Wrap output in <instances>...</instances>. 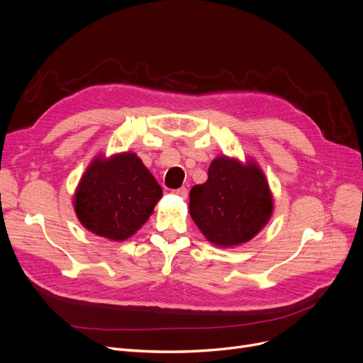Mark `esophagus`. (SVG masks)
I'll return each instance as SVG.
<instances>
[{
  "label": "esophagus",
  "mask_w": 363,
  "mask_h": 363,
  "mask_svg": "<svg viewBox=\"0 0 363 363\" xmlns=\"http://www.w3.org/2000/svg\"><path fill=\"white\" fill-rule=\"evenodd\" d=\"M174 194L179 196L181 199H186V197H188V189H186L185 186H181V188H178V189H174Z\"/></svg>",
  "instance_id": "1"
}]
</instances>
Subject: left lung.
Returning a JSON list of instances; mask_svg holds the SVG:
<instances>
[{"instance_id":"8db88e82","label":"left lung","mask_w":363,"mask_h":363,"mask_svg":"<svg viewBox=\"0 0 363 363\" xmlns=\"http://www.w3.org/2000/svg\"><path fill=\"white\" fill-rule=\"evenodd\" d=\"M273 196L254 162L216 157L208 179L189 191V214L208 242L228 248L248 242L270 220Z\"/></svg>"}]
</instances>
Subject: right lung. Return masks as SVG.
Returning <instances> with one entry per match:
<instances>
[{"label":"right lung","instance_id":"obj_1","mask_svg":"<svg viewBox=\"0 0 363 363\" xmlns=\"http://www.w3.org/2000/svg\"><path fill=\"white\" fill-rule=\"evenodd\" d=\"M162 188L135 153L96 157L74 194L80 223L91 233L125 240L147 222Z\"/></svg>","mask_w":363,"mask_h":363}]
</instances>
